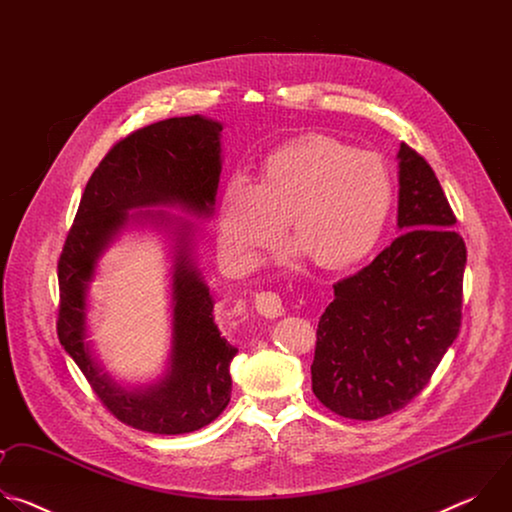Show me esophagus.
Returning <instances> with one entry per match:
<instances>
[{
	"label": "esophagus",
	"mask_w": 512,
	"mask_h": 512,
	"mask_svg": "<svg viewBox=\"0 0 512 512\" xmlns=\"http://www.w3.org/2000/svg\"><path fill=\"white\" fill-rule=\"evenodd\" d=\"M255 310L265 318H279L285 312L281 298L273 291H261L255 296Z\"/></svg>",
	"instance_id": "esophagus-1"
}]
</instances>
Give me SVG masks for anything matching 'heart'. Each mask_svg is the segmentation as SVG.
<instances>
[{
    "mask_svg": "<svg viewBox=\"0 0 512 512\" xmlns=\"http://www.w3.org/2000/svg\"><path fill=\"white\" fill-rule=\"evenodd\" d=\"M391 204V178L379 158L306 135L267 154L257 184L245 176L225 184L218 245L235 267L251 269L279 245L289 221L296 253L320 269L342 271L375 251Z\"/></svg>",
    "mask_w": 512,
    "mask_h": 512,
    "instance_id": "obj_1",
    "label": "heart"
}]
</instances>
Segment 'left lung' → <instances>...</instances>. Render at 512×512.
Masks as SVG:
<instances>
[{"instance_id":"1","label":"left lung","mask_w":512,"mask_h":512,"mask_svg":"<svg viewBox=\"0 0 512 512\" xmlns=\"http://www.w3.org/2000/svg\"><path fill=\"white\" fill-rule=\"evenodd\" d=\"M403 231L371 265L334 283L318 322L312 391L336 415L371 421L429 383L462 324L464 239L431 166L399 148Z\"/></svg>"}]
</instances>
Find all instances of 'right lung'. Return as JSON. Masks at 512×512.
Segmentation results:
<instances>
[{
  "instance_id": "add662e5",
  "label": "right lung",
  "mask_w": 512,
  "mask_h": 512,
  "mask_svg": "<svg viewBox=\"0 0 512 512\" xmlns=\"http://www.w3.org/2000/svg\"><path fill=\"white\" fill-rule=\"evenodd\" d=\"M218 121L190 115L141 127L119 139L87 182L75 223L58 259V340L101 403L125 425L178 435L196 431L225 411L231 401V360L239 352L214 324V298L192 261V225L174 221L166 210L182 206L210 216L221 180ZM129 217L173 227V352L167 377L156 386L125 390L94 360L86 342V289L94 265Z\"/></svg>"
}]
</instances>
